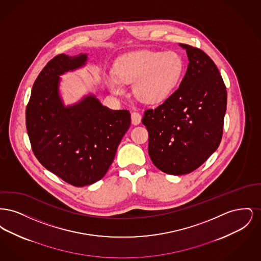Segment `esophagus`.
I'll return each mask as SVG.
<instances>
[{
    "label": "esophagus",
    "instance_id": "34e87169",
    "mask_svg": "<svg viewBox=\"0 0 261 261\" xmlns=\"http://www.w3.org/2000/svg\"><path fill=\"white\" fill-rule=\"evenodd\" d=\"M141 120H142V116L139 112H132L131 114V121H132V124L138 125L141 123Z\"/></svg>",
    "mask_w": 261,
    "mask_h": 261
}]
</instances>
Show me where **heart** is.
<instances>
[{
	"mask_svg": "<svg viewBox=\"0 0 261 261\" xmlns=\"http://www.w3.org/2000/svg\"><path fill=\"white\" fill-rule=\"evenodd\" d=\"M185 64L174 51L143 50L127 55L114 64V74L109 77V86L120 93L122 83L132 84L137 99L148 105L161 103L167 99L184 74Z\"/></svg>",
	"mask_w": 261,
	"mask_h": 261,
	"instance_id": "obj_1",
	"label": "heart"
}]
</instances>
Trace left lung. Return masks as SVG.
Returning <instances> with one entry per match:
<instances>
[{
  "label": "left lung",
  "mask_w": 261,
  "mask_h": 261,
  "mask_svg": "<svg viewBox=\"0 0 261 261\" xmlns=\"http://www.w3.org/2000/svg\"><path fill=\"white\" fill-rule=\"evenodd\" d=\"M189 64L179 88L161 106L147 110L142 122L149 132V154L162 172L196 170L219 147L223 134L227 91L211 58L179 44Z\"/></svg>",
  "instance_id": "1"
}]
</instances>
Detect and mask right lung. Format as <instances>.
Instances as JSON below:
<instances>
[{"label":"right lung","instance_id":"right-lung-1","mask_svg":"<svg viewBox=\"0 0 261 261\" xmlns=\"http://www.w3.org/2000/svg\"><path fill=\"white\" fill-rule=\"evenodd\" d=\"M87 55H59L35 80L26 108V128L40 163L66 183L87 186L108 172L121 139L130 127L126 110L103 107L94 95L64 107L60 75L86 64Z\"/></svg>","mask_w":261,"mask_h":261}]
</instances>
